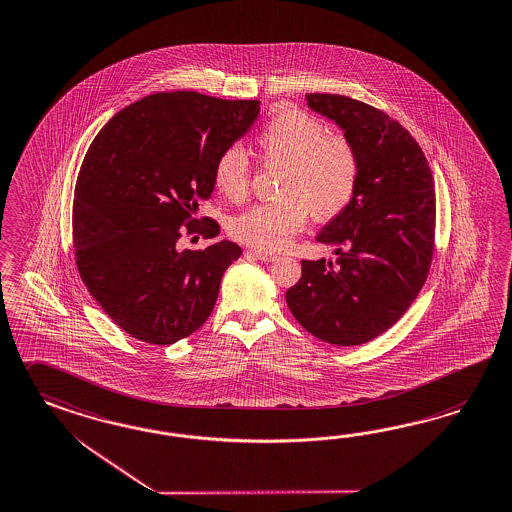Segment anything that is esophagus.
<instances>
[{"label":"esophagus","instance_id":"esophagus-1","mask_svg":"<svg viewBox=\"0 0 512 512\" xmlns=\"http://www.w3.org/2000/svg\"><path fill=\"white\" fill-rule=\"evenodd\" d=\"M245 254H247V256H252V258H256V260H260V262H275L276 260L275 254L262 252V250H247Z\"/></svg>","mask_w":512,"mask_h":512}]
</instances>
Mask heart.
Listing matches in <instances>:
<instances>
[{
	"mask_svg": "<svg viewBox=\"0 0 512 512\" xmlns=\"http://www.w3.org/2000/svg\"><path fill=\"white\" fill-rule=\"evenodd\" d=\"M258 150L265 163L284 169L280 202L243 211L230 223L237 241L260 250H280L299 234L306 217L330 221L353 202L360 161L354 146L301 111H282L263 128ZM250 169L241 148H226L215 161L213 184L230 200L249 191Z\"/></svg>",
	"mask_w": 512,
	"mask_h": 512,
	"instance_id": "b5f03b06",
	"label": "heart"
}]
</instances>
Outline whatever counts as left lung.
Masks as SVG:
<instances>
[{"mask_svg":"<svg viewBox=\"0 0 512 512\" xmlns=\"http://www.w3.org/2000/svg\"><path fill=\"white\" fill-rule=\"evenodd\" d=\"M354 146L360 180L349 208L319 232L332 260H302L286 291L293 317L315 338L360 345L397 323L418 297L433 258V174L414 137L394 118L340 94H306Z\"/></svg>","mask_w":512,"mask_h":512,"instance_id":"left-lung-1","label":"left lung"}]
</instances>
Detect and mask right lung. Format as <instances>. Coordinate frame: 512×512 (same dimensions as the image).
<instances>
[{
    "instance_id": "right-lung-1",
    "label": "right lung",
    "mask_w": 512,
    "mask_h": 512,
    "mask_svg": "<svg viewBox=\"0 0 512 512\" xmlns=\"http://www.w3.org/2000/svg\"><path fill=\"white\" fill-rule=\"evenodd\" d=\"M258 115V100L158 92L94 137L74 197L76 263L92 297L133 338L171 345L210 317L241 247L221 239L193 252L176 243L184 230L219 234L215 221H198V202L215 189L217 158Z\"/></svg>"
}]
</instances>
